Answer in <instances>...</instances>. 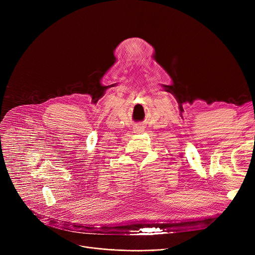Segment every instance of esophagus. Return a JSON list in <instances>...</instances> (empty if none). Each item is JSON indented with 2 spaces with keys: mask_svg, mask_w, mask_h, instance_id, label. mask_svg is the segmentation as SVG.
Masks as SVG:
<instances>
[{
  "mask_svg": "<svg viewBox=\"0 0 255 255\" xmlns=\"http://www.w3.org/2000/svg\"><path fill=\"white\" fill-rule=\"evenodd\" d=\"M143 130H144V127L140 124L135 125L134 127H133V132L134 133H141V132H143Z\"/></svg>",
  "mask_w": 255,
  "mask_h": 255,
  "instance_id": "obj_1",
  "label": "esophagus"
}]
</instances>
